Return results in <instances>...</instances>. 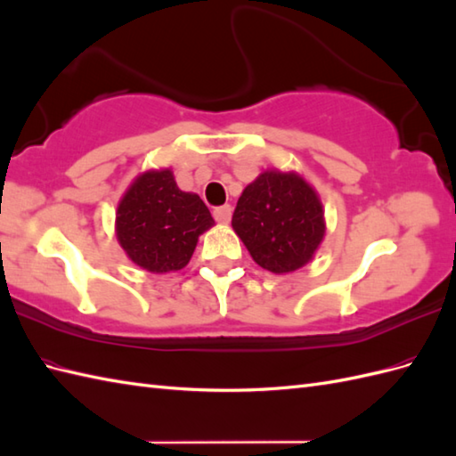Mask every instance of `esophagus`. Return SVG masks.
Masks as SVG:
<instances>
[{"label":"esophagus","mask_w":456,"mask_h":456,"mask_svg":"<svg viewBox=\"0 0 456 456\" xmlns=\"http://www.w3.org/2000/svg\"><path fill=\"white\" fill-rule=\"evenodd\" d=\"M213 216L216 223L220 224H228L230 218H232V207L230 205H223V207H216V209L213 211Z\"/></svg>","instance_id":"1"}]
</instances>
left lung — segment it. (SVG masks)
Listing matches in <instances>:
<instances>
[{"label": "left lung", "instance_id": "left-lung-1", "mask_svg": "<svg viewBox=\"0 0 456 456\" xmlns=\"http://www.w3.org/2000/svg\"><path fill=\"white\" fill-rule=\"evenodd\" d=\"M232 226L260 268L289 273L308 265L320 247L323 205L300 175L265 171L243 190Z\"/></svg>", "mask_w": 456, "mask_h": 456}]
</instances>
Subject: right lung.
Wrapping results in <instances>:
<instances>
[{
	"instance_id": "1",
	"label": "right lung",
	"mask_w": 456,
	"mask_h": 456,
	"mask_svg": "<svg viewBox=\"0 0 456 456\" xmlns=\"http://www.w3.org/2000/svg\"><path fill=\"white\" fill-rule=\"evenodd\" d=\"M215 220L198 194L176 186L169 169L148 171L129 186L116 213V236L123 251L148 272L184 268L198 238Z\"/></svg>"
}]
</instances>
